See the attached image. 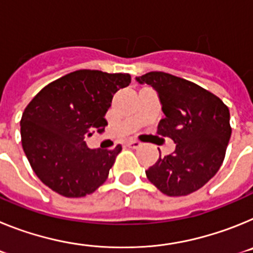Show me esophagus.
Instances as JSON below:
<instances>
[{
	"instance_id": "obj_1",
	"label": "esophagus",
	"mask_w": 253,
	"mask_h": 253,
	"mask_svg": "<svg viewBox=\"0 0 253 253\" xmlns=\"http://www.w3.org/2000/svg\"><path fill=\"white\" fill-rule=\"evenodd\" d=\"M126 146L129 147V148H139L140 147V143L138 142V140H129L128 143H126Z\"/></svg>"
}]
</instances>
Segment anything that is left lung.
Returning <instances> with one entry per match:
<instances>
[{
  "label": "left lung",
  "instance_id": "left-lung-1",
  "mask_svg": "<svg viewBox=\"0 0 253 253\" xmlns=\"http://www.w3.org/2000/svg\"><path fill=\"white\" fill-rule=\"evenodd\" d=\"M135 81L157 92L166 115L157 133L176 144L172 154L160 153L147 177L169 196L194 193L222 166L232 134L228 107L203 87L169 73L148 72Z\"/></svg>",
  "mask_w": 253,
  "mask_h": 253
}]
</instances>
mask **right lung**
Segmentation results:
<instances>
[{
    "label": "right lung",
    "instance_id": "add662e5",
    "mask_svg": "<svg viewBox=\"0 0 253 253\" xmlns=\"http://www.w3.org/2000/svg\"><path fill=\"white\" fill-rule=\"evenodd\" d=\"M130 81L128 73L80 69L49 84L26 106L20 122L22 148L49 189L81 198L106 181L122 146L91 149L84 139L104 130L114 93Z\"/></svg>",
    "mask_w": 253,
    "mask_h": 253
}]
</instances>
